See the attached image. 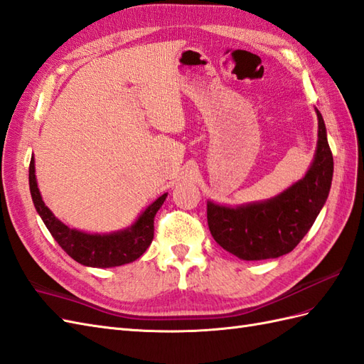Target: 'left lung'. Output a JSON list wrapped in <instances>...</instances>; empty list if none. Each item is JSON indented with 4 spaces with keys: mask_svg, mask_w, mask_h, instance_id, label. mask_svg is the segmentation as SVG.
Masks as SVG:
<instances>
[{
    "mask_svg": "<svg viewBox=\"0 0 364 364\" xmlns=\"http://www.w3.org/2000/svg\"><path fill=\"white\" fill-rule=\"evenodd\" d=\"M318 118V141L314 161L301 180L277 197L241 206L208 201V225L217 243L246 262L278 258L294 250L312 228L331 191L333 158Z\"/></svg>",
    "mask_w": 364,
    "mask_h": 364,
    "instance_id": "left-lung-1",
    "label": "left lung"
}]
</instances>
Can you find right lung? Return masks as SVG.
<instances>
[{
	"label": "right lung",
	"instance_id": "1",
	"mask_svg": "<svg viewBox=\"0 0 364 364\" xmlns=\"http://www.w3.org/2000/svg\"><path fill=\"white\" fill-rule=\"evenodd\" d=\"M29 186L36 212L64 252L82 266L102 269L132 263L146 252L154 240V218L167 197V193H163L149 204L126 229L110 234H89L64 225L46 206L36 183L33 156L29 166Z\"/></svg>",
	"mask_w": 364,
	"mask_h": 364
}]
</instances>
